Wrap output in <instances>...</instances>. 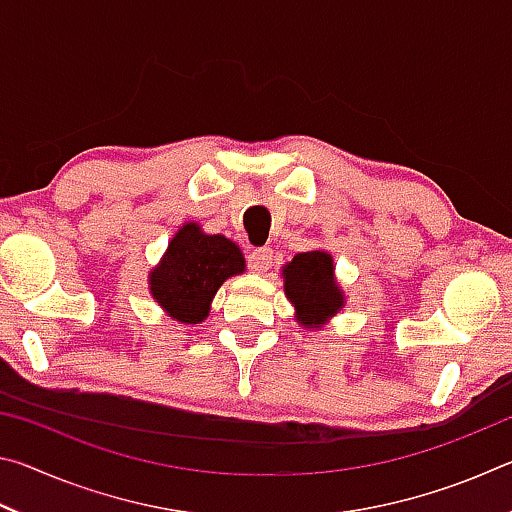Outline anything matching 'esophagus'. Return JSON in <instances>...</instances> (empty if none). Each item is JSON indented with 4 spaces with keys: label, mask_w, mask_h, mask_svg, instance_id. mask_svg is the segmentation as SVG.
Returning <instances> with one entry per match:
<instances>
[{
    "label": "esophagus",
    "mask_w": 512,
    "mask_h": 512,
    "mask_svg": "<svg viewBox=\"0 0 512 512\" xmlns=\"http://www.w3.org/2000/svg\"><path fill=\"white\" fill-rule=\"evenodd\" d=\"M248 264L255 273H266L273 264V250L271 248H257L248 255Z\"/></svg>",
    "instance_id": "34e87169"
}]
</instances>
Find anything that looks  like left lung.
<instances>
[{
  "label": "left lung",
  "mask_w": 512,
  "mask_h": 512,
  "mask_svg": "<svg viewBox=\"0 0 512 512\" xmlns=\"http://www.w3.org/2000/svg\"><path fill=\"white\" fill-rule=\"evenodd\" d=\"M284 293L296 307V320L305 327H323L345 305L343 289L336 284L334 259L325 250L298 253L282 268Z\"/></svg>",
  "instance_id": "left-lung-1"
}]
</instances>
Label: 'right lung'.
<instances>
[{
  "mask_svg": "<svg viewBox=\"0 0 512 512\" xmlns=\"http://www.w3.org/2000/svg\"><path fill=\"white\" fill-rule=\"evenodd\" d=\"M244 268V255L230 239L205 235L198 223H185L149 275L151 296L178 323H203L214 293Z\"/></svg>",
  "mask_w": 512,
  "mask_h": 512,
  "instance_id": "add662e5",
  "label": "right lung"
}]
</instances>
